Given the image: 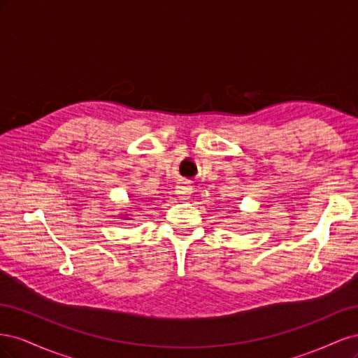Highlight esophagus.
Returning a JSON list of instances; mask_svg holds the SVG:
<instances>
[{"instance_id": "1", "label": "esophagus", "mask_w": 358, "mask_h": 358, "mask_svg": "<svg viewBox=\"0 0 358 358\" xmlns=\"http://www.w3.org/2000/svg\"><path fill=\"white\" fill-rule=\"evenodd\" d=\"M191 192H192V187L187 182H182L176 187V194H179L182 199H187Z\"/></svg>"}]
</instances>
